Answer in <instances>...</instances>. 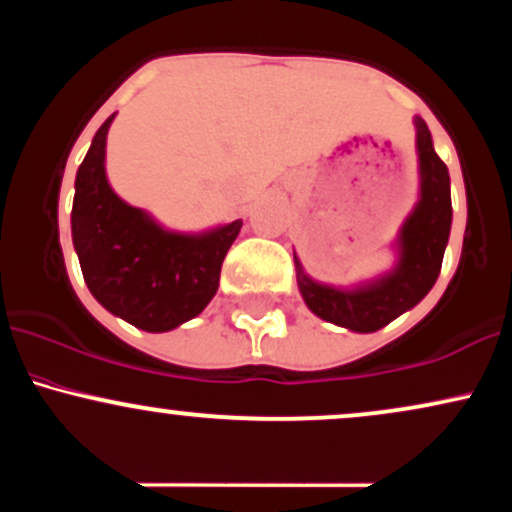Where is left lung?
I'll list each match as a JSON object with an SVG mask.
<instances>
[{"label":"left lung","mask_w":512,"mask_h":512,"mask_svg":"<svg viewBox=\"0 0 512 512\" xmlns=\"http://www.w3.org/2000/svg\"><path fill=\"white\" fill-rule=\"evenodd\" d=\"M414 127L419 199L392 240L395 264L373 279L334 286L313 279L293 252L298 291L310 313L344 330L361 334L383 330L395 317L424 301L440 274L452 226L450 173L433 149L431 132L419 115L414 117Z\"/></svg>","instance_id":"left-lung-1"}]
</instances>
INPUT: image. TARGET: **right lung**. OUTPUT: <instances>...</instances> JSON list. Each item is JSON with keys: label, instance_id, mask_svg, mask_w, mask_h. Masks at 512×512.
<instances>
[{"label": "right lung", "instance_id": "obj_1", "mask_svg": "<svg viewBox=\"0 0 512 512\" xmlns=\"http://www.w3.org/2000/svg\"><path fill=\"white\" fill-rule=\"evenodd\" d=\"M103 122L76 170L72 240L88 291L108 313L144 332H170L207 308L221 264L243 221L207 231L166 228L149 211L117 197L105 173Z\"/></svg>", "mask_w": 512, "mask_h": 512}]
</instances>
